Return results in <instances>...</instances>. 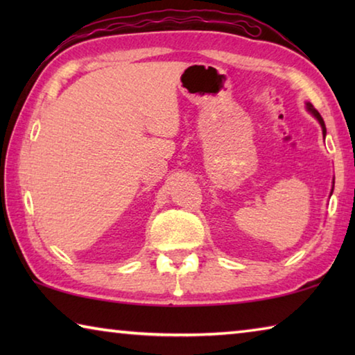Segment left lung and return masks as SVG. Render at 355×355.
<instances>
[{
	"instance_id": "8db88e82",
	"label": "left lung",
	"mask_w": 355,
	"mask_h": 355,
	"mask_svg": "<svg viewBox=\"0 0 355 355\" xmlns=\"http://www.w3.org/2000/svg\"><path fill=\"white\" fill-rule=\"evenodd\" d=\"M307 110H309L311 114H313V116H315L318 120H320V123H321V127H322V133H324V136H326V125H324V120H322V117L320 116V112H318V111L315 110V107L311 106L310 103H307Z\"/></svg>"
}]
</instances>
